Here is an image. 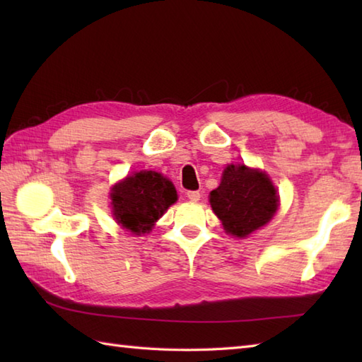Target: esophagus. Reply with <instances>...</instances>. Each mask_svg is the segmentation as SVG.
<instances>
[{
	"label": "esophagus",
	"mask_w": 362,
	"mask_h": 362,
	"mask_svg": "<svg viewBox=\"0 0 362 362\" xmlns=\"http://www.w3.org/2000/svg\"><path fill=\"white\" fill-rule=\"evenodd\" d=\"M187 196L191 202H197L199 199H201V193H199V191H188Z\"/></svg>",
	"instance_id": "obj_1"
}]
</instances>
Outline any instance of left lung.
Wrapping results in <instances>:
<instances>
[{"instance_id":"1","label":"left lung","mask_w":362,"mask_h":362,"mask_svg":"<svg viewBox=\"0 0 362 362\" xmlns=\"http://www.w3.org/2000/svg\"><path fill=\"white\" fill-rule=\"evenodd\" d=\"M275 188L264 173L244 165H230L221 185L210 193L213 211L226 232L244 238L263 227L276 211Z\"/></svg>"}]
</instances>
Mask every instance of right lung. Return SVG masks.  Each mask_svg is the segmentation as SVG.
Here are the masks:
<instances>
[{"label": "right lung", "instance_id": "obj_1", "mask_svg": "<svg viewBox=\"0 0 362 362\" xmlns=\"http://www.w3.org/2000/svg\"><path fill=\"white\" fill-rule=\"evenodd\" d=\"M175 201L174 185L156 171L130 175L112 191L113 214L118 224L136 235L149 232L153 222Z\"/></svg>", "mask_w": 362, "mask_h": 362}]
</instances>
